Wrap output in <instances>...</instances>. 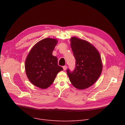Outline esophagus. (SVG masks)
Instances as JSON below:
<instances>
[{
  "label": "esophagus",
  "instance_id": "1",
  "mask_svg": "<svg viewBox=\"0 0 125 125\" xmlns=\"http://www.w3.org/2000/svg\"><path fill=\"white\" fill-rule=\"evenodd\" d=\"M63 69H64V70H66L67 69V66H64L63 67Z\"/></svg>",
  "mask_w": 125,
  "mask_h": 125
}]
</instances>
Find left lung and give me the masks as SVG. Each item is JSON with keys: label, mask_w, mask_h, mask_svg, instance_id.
I'll return each mask as SVG.
<instances>
[{"label": "left lung", "mask_w": 125, "mask_h": 125, "mask_svg": "<svg viewBox=\"0 0 125 125\" xmlns=\"http://www.w3.org/2000/svg\"><path fill=\"white\" fill-rule=\"evenodd\" d=\"M70 46L76 60L74 70L67 73L72 84L76 89L83 90L91 87L100 76L103 65L99 52L90 42L73 37Z\"/></svg>", "instance_id": "8db88e82"}]
</instances>
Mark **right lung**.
Segmentation results:
<instances>
[{
    "label": "right lung",
    "instance_id": "1",
    "mask_svg": "<svg viewBox=\"0 0 125 125\" xmlns=\"http://www.w3.org/2000/svg\"><path fill=\"white\" fill-rule=\"evenodd\" d=\"M57 43V39L44 38L32 48L26 57V75L39 88H48L53 83L58 73L63 70L58 65L57 57L52 55Z\"/></svg>",
    "mask_w": 125,
    "mask_h": 125
}]
</instances>
